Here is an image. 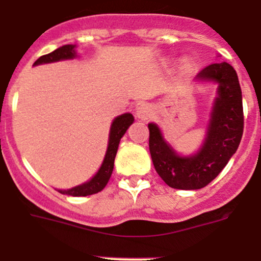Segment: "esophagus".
Instances as JSON below:
<instances>
[{"label":"esophagus","instance_id":"esophagus-1","mask_svg":"<svg viewBox=\"0 0 261 261\" xmlns=\"http://www.w3.org/2000/svg\"><path fill=\"white\" fill-rule=\"evenodd\" d=\"M151 112H152V110H151V107L149 106V105H147V103H140L138 107H136L135 115H136V117L139 118V120L146 121V120H149L150 116H151Z\"/></svg>","mask_w":261,"mask_h":261}]
</instances>
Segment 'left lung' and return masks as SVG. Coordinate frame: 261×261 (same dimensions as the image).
Instances as JSON below:
<instances>
[{"mask_svg": "<svg viewBox=\"0 0 261 261\" xmlns=\"http://www.w3.org/2000/svg\"><path fill=\"white\" fill-rule=\"evenodd\" d=\"M196 82L217 86L206 135L196 152L180 154L164 138L156 123L147 125L155 170L175 189H201L211 183L235 154L243 138V94L235 69L226 62L215 63L201 70Z\"/></svg>", "mask_w": 261, "mask_h": 261, "instance_id": "left-lung-1", "label": "left lung"}]
</instances>
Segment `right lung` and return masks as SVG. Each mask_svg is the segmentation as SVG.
Instances as JSON below:
<instances>
[{"mask_svg": "<svg viewBox=\"0 0 261 261\" xmlns=\"http://www.w3.org/2000/svg\"><path fill=\"white\" fill-rule=\"evenodd\" d=\"M75 48H77V45H73V44L60 46V48L55 49L54 51L39 58V59L34 63L33 67L41 64H49V63L62 62V60L75 59V58H78V53ZM134 120H135L134 116L128 114V112L115 117L111 123V127H110L109 144H107L106 154H105L103 162H102L101 167L97 170L96 174H94L89 180L84 181V183L78 184V186L72 187V188L68 189H58V192L73 197H86L101 192L102 189L106 187V184L109 183L110 177H111L112 174V170H114L115 158L116 154H117L118 144H120L121 138L125 135L127 128L133 125Z\"/></svg>", "mask_w": 261, "mask_h": 261, "instance_id": "obj_1", "label": "right lung"}]
</instances>
